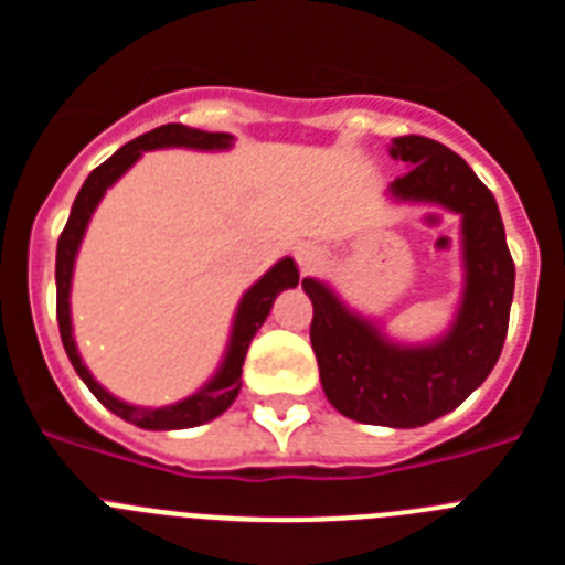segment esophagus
<instances>
[{"mask_svg": "<svg viewBox=\"0 0 565 565\" xmlns=\"http://www.w3.org/2000/svg\"><path fill=\"white\" fill-rule=\"evenodd\" d=\"M294 259H297L299 274H313L326 266V252L319 246H299L297 252H294Z\"/></svg>", "mask_w": 565, "mask_h": 565, "instance_id": "34e87169", "label": "esophagus"}]
</instances>
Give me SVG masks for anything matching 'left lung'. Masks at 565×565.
I'll use <instances>...</instances> for the list:
<instances>
[{
  "instance_id": "8db88e82",
  "label": "left lung",
  "mask_w": 565,
  "mask_h": 565,
  "mask_svg": "<svg viewBox=\"0 0 565 565\" xmlns=\"http://www.w3.org/2000/svg\"><path fill=\"white\" fill-rule=\"evenodd\" d=\"M391 158L407 167L387 198L427 203L461 217L463 286L450 328L430 342H396L376 319L353 311L322 279L306 277L319 382L342 416L379 427H422L456 411L501 356L515 294V263L501 212L478 174L444 143L404 135Z\"/></svg>"
}]
</instances>
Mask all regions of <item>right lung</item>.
<instances>
[{
	"label": "right lung",
	"mask_w": 565,
	"mask_h": 565,
	"mask_svg": "<svg viewBox=\"0 0 565 565\" xmlns=\"http://www.w3.org/2000/svg\"><path fill=\"white\" fill-rule=\"evenodd\" d=\"M232 143L234 135L203 132V129L183 127V124H163V127L152 129V132H143L141 138L129 141L127 147L118 149L113 158H107L102 167L93 169V172L87 174L82 192L76 194L73 209H70L67 226H64L62 237H58L56 317L58 333H62V344L64 351H67L70 364L76 367V373L82 376V382L87 384L89 393H93L107 411H113L115 416L135 424V427H141V430H186V427H201V424L223 416V413L232 407V402L239 393V384H243L239 376H243V362H246L248 344H252L259 326L266 322L274 299L282 291H288V288H297L299 271L297 266H294L291 257H282L279 263H274V266L243 294V297H239L237 311H234L232 319V331H228L223 362L217 364L214 376L209 379L203 387H198L192 396L181 398V402L174 404H163V407H138V404H129L124 402V398L113 396L104 384H98L96 376H93L87 364H84L82 353H78L76 337H73V317H70V288H73V268H76L78 248H82L89 217L96 214L98 203H102V198L107 194V189L113 186V183L118 181L143 152H149V149L172 147L201 149V152H223V149H232Z\"/></svg>",
	"instance_id": "add662e5"
}]
</instances>
